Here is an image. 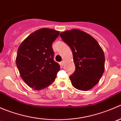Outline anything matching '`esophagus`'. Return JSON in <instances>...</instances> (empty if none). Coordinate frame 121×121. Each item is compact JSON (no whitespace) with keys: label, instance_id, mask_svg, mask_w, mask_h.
Instances as JSON below:
<instances>
[{"label":"esophagus","instance_id":"obj_1","mask_svg":"<svg viewBox=\"0 0 121 121\" xmlns=\"http://www.w3.org/2000/svg\"><path fill=\"white\" fill-rule=\"evenodd\" d=\"M64 64H65V63H64V61H63L61 62V65L62 66H64Z\"/></svg>","mask_w":121,"mask_h":121}]
</instances>
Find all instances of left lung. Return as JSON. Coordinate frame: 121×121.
I'll use <instances>...</instances> for the list:
<instances>
[{
  "mask_svg": "<svg viewBox=\"0 0 121 121\" xmlns=\"http://www.w3.org/2000/svg\"><path fill=\"white\" fill-rule=\"evenodd\" d=\"M60 36L73 52L75 71L69 78L73 86L81 91L90 90L104 71L103 50L94 38L79 29L63 31Z\"/></svg>",
  "mask_w": 121,
  "mask_h": 121,
  "instance_id": "left-lung-1",
  "label": "left lung"
}]
</instances>
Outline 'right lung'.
I'll return each instance as SVG.
<instances>
[{"mask_svg": "<svg viewBox=\"0 0 121 121\" xmlns=\"http://www.w3.org/2000/svg\"><path fill=\"white\" fill-rule=\"evenodd\" d=\"M60 31L43 28L30 34L20 44L17 53V67L26 84L35 90L49 86L60 69L54 61L53 42Z\"/></svg>", "mask_w": 121, "mask_h": 121, "instance_id": "add662e5", "label": "right lung"}]
</instances>
